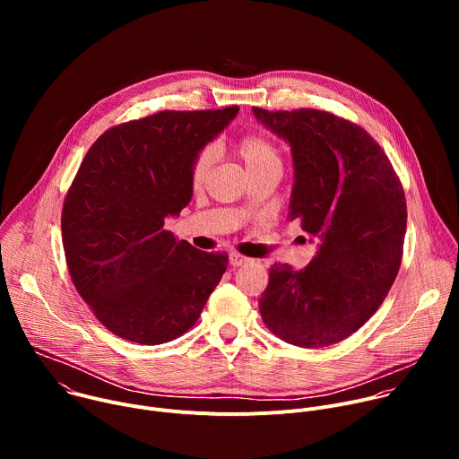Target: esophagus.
Returning a JSON list of instances; mask_svg holds the SVG:
<instances>
[{"instance_id":"esophagus-1","label":"esophagus","mask_w":459,"mask_h":459,"mask_svg":"<svg viewBox=\"0 0 459 459\" xmlns=\"http://www.w3.org/2000/svg\"><path fill=\"white\" fill-rule=\"evenodd\" d=\"M229 261H230L232 267H241V265L250 264L252 259L247 257V255H243V254H239V252H230V254H229Z\"/></svg>"}]
</instances>
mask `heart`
<instances>
[{"label":"heart","instance_id":"b5f03b06","mask_svg":"<svg viewBox=\"0 0 459 459\" xmlns=\"http://www.w3.org/2000/svg\"><path fill=\"white\" fill-rule=\"evenodd\" d=\"M234 151L245 163L248 174L252 178L265 174V172H281L283 156L280 147L265 134L248 133L239 136L234 142ZM212 167V152L209 149L200 151L190 163L188 181L194 188H198L205 183Z\"/></svg>","mask_w":459,"mask_h":459}]
</instances>
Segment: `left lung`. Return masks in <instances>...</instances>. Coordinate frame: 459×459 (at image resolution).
<instances>
[{
	"label": "left lung",
	"mask_w": 459,
	"mask_h": 459,
	"mask_svg": "<svg viewBox=\"0 0 459 459\" xmlns=\"http://www.w3.org/2000/svg\"><path fill=\"white\" fill-rule=\"evenodd\" d=\"M252 112L290 143L289 218L319 239L303 271L271 267L257 303L261 317L298 347L340 343L379 308L398 276L407 230L403 185L377 142L345 117L317 108Z\"/></svg>",
	"instance_id": "obj_1"
}]
</instances>
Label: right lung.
Returning <instances> with one entry per match:
<instances>
[{
	"label": "right lung",
	"instance_id": "1",
	"mask_svg": "<svg viewBox=\"0 0 459 459\" xmlns=\"http://www.w3.org/2000/svg\"><path fill=\"white\" fill-rule=\"evenodd\" d=\"M238 110H161L110 126L85 154L63 202V250L112 334L140 345L179 338L227 271V252L195 250L163 225L190 202L192 160Z\"/></svg>",
	"mask_w": 459,
	"mask_h": 459
}]
</instances>
